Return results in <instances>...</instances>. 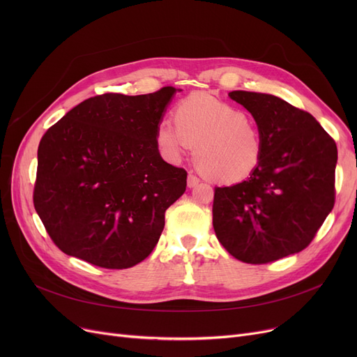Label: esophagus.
<instances>
[{
	"instance_id": "esophagus-1",
	"label": "esophagus",
	"mask_w": 357,
	"mask_h": 357,
	"mask_svg": "<svg viewBox=\"0 0 357 357\" xmlns=\"http://www.w3.org/2000/svg\"><path fill=\"white\" fill-rule=\"evenodd\" d=\"M186 183H188L190 188H194L195 185L199 183V178L195 176V175H192V174H190V175H188V181H186Z\"/></svg>"
}]
</instances>
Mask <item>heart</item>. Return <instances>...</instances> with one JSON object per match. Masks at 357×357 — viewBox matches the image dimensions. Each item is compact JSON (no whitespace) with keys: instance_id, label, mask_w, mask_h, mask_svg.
I'll list each match as a JSON object with an SVG mask.
<instances>
[{"instance_id":"1","label":"heart","mask_w":357,"mask_h":357,"mask_svg":"<svg viewBox=\"0 0 357 357\" xmlns=\"http://www.w3.org/2000/svg\"><path fill=\"white\" fill-rule=\"evenodd\" d=\"M175 126L159 121L156 143L162 155L174 163L192 147L202 175L222 185L250 178L264 158V137L245 111L208 93H192L174 109Z\"/></svg>"}]
</instances>
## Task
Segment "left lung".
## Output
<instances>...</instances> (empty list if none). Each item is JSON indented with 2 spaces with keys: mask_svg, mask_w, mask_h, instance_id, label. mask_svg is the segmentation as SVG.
<instances>
[{
  "mask_svg": "<svg viewBox=\"0 0 357 357\" xmlns=\"http://www.w3.org/2000/svg\"><path fill=\"white\" fill-rule=\"evenodd\" d=\"M253 116L264 158L233 186H217L213 226L218 241L245 264L261 265L304 250L335 199L337 146L310 112L269 93L233 91Z\"/></svg>",
  "mask_w": 357,
  "mask_h": 357,
  "instance_id": "1",
  "label": "left lung"
}]
</instances>
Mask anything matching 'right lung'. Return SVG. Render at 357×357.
<instances>
[{
  "instance_id": "add662e5",
  "label": "right lung",
  "mask_w": 357,
  "mask_h": 357,
  "mask_svg": "<svg viewBox=\"0 0 357 357\" xmlns=\"http://www.w3.org/2000/svg\"><path fill=\"white\" fill-rule=\"evenodd\" d=\"M176 88L108 92L73 107L37 150L34 208L63 253L105 269L140 264L185 192L186 171L166 163L156 127Z\"/></svg>"
}]
</instances>
